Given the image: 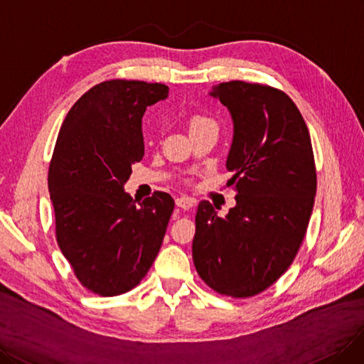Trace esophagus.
<instances>
[{"label":"esophagus","mask_w":364,"mask_h":364,"mask_svg":"<svg viewBox=\"0 0 364 364\" xmlns=\"http://www.w3.org/2000/svg\"><path fill=\"white\" fill-rule=\"evenodd\" d=\"M175 204H177V207H180L183 210H189L193 207L195 203H193V199L187 198V196H178V198H175Z\"/></svg>","instance_id":"esophagus-1"}]
</instances>
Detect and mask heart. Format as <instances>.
Instances as JSON below:
<instances>
[{"instance_id": "b5f03b06", "label": "heart", "mask_w": 364, "mask_h": 364, "mask_svg": "<svg viewBox=\"0 0 364 364\" xmlns=\"http://www.w3.org/2000/svg\"><path fill=\"white\" fill-rule=\"evenodd\" d=\"M207 128H216V122L212 118H208V116L201 114V113H195L189 118L191 134H193L196 132H201V130H207Z\"/></svg>"}]
</instances>
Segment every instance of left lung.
I'll return each instance as SVG.
<instances>
[{"instance_id": "1", "label": "left lung", "mask_w": 364, "mask_h": 364, "mask_svg": "<svg viewBox=\"0 0 364 364\" xmlns=\"http://www.w3.org/2000/svg\"><path fill=\"white\" fill-rule=\"evenodd\" d=\"M210 95L230 110L227 159L236 205L220 218L208 201L195 216L198 275L220 295H259L283 275L306 236L316 195L309 128L283 90L228 81Z\"/></svg>"}]
</instances>
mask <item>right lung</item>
Listing matches in <instances>:
<instances>
[{"label":"right lung","mask_w":364,"mask_h":364,"mask_svg":"<svg viewBox=\"0 0 364 364\" xmlns=\"http://www.w3.org/2000/svg\"><path fill=\"white\" fill-rule=\"evenodd\" d=\"M169 87L109 80L68 112L48 171L55 237L78 281L101 296L136 287L154 263L173 199L154 192L136 204L124 191L145 154L142 118Z\"/></svg>","instance_id":"add662e5"}]
</instances>
